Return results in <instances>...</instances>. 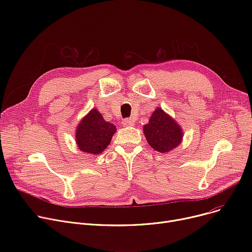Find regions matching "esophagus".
Returning <instances> with one entry per match:
<instances>
[{
  "label": "esophagus",
  "instance_id": "1",
  "mask_svg": "<svg viewBox=\"0 0 252 252\" xmlns=\"http://www.w3.org/2000/svg\"><path fill=\"white\" fill-rule=\"evenodd\" d=\"M123 125H124V126H135L136 123L133 121V119L126 118V119H124V121H123Z\"/></svg>",
  "mask_w": 252,
  "mask_h": 252
}]
</instances>
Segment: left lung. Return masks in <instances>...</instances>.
Listing matches in <instances>:
<instances>
[{
  "instance_id": "obj_1",
  "label": "left lung",
  "mask_w": 252,
  "mask_h": 252,
  "mask_svg": "<svg viewBox=\"0 0 252 252\" xmlns=\"http://www.w3.org/2000/svg\"><path fill=\"white\" fill-rule=\"evenodd\" d=\"M143 131L150 146L160 153L175 149L183 139L181 126L161 108L153 111L149 123L144 126Z\"/></svg>"
}]
</instances>
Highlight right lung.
Segmentation results:
<instances>
[{
    "instance_id": "right-lung-1",
    "label": "right lung",
    "mask_w": 252,
    "mask_h": 252,
    "mask_svg": "<svg viewBox=\"0 0 252 252\" xmlns=\"http://www.w3.org/2000/svg\"><path fill=\"white\" fill-rule=\"evenodd\" d=\"M115 131L113 124L105 122L97 109H92L76 127V145L81 151L100 154L107 148Z\"/></svg>"
}]
</instances>
